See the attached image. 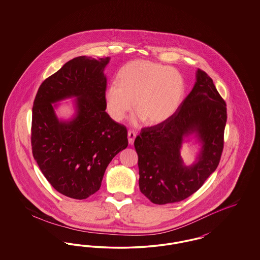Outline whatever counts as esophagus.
Wrapping results in <instances>:
<instances>
[{"instance_id":"1","label":"esophagus","mask_w":260,"mask_h":260,"mask_svg":"<svg viewBox=\"0 0 260 260\" xmlns=\"http://www.w3.org/2000/svg\"><path fill=\"white\" fill-rule=\"evenodd\" d=\"M136 137V134L135 132L129 131V132L127 133V139H128V144H129V145H133V144H134Z\"/></svg>"}]
</instances>
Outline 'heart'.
Here are the masks:
<instances>
[{
    "label": "heart",
    "mask_w": 260,
    "mask_h": 260,
    "mask_svg": "<svg viewBox=\"0 0 260 260\" xmlns=\"http://www.w3.org/2000/svg\"><path fill=\"white\" fill-rule=\"evenodd\" d=\"M118 82H112L105 91L109 114L122 121L136 108L132 124L146 120L157 125L169 121L178 110L185 94V82L178 71L155 62L137 59L120 70ZM135 102H133V100Z\"/></svg>",
    "instance_id": "b5f03b06"
}]
</instances>
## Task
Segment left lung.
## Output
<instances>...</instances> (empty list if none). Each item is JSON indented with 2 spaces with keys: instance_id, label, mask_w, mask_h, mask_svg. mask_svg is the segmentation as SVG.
Returning a JSON list of instances; mask_svg holds the SVG:
<instances>
[{
  "instance_id": "left-lung-1",
  "label": "left lung",
  "mask_w": 260,
  "mask_h": 260,
  "mask_svg": "<svg viewBox=\"0 0 260 260\" xmlns=\"http://www.w3.org/2000/svg\"><path fill=\"white\" fill-rule=\"evenodd\" d=\"M226 120L224 100L210 77L198 69L194 87L173 117L142 128L135 140L141 193L165 205L198 191L220 161ZM192 140L200 148L194 162L186 165L181 150Z\"/></svg>"
}]
</instances>
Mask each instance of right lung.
I'll return each instance as SVG.
<instances>
[{
    "mask_svg": "<svg viewBox=\"0 0 260 260\" xmlns=\"http://www.w3.org/2000/svg\"><path fill=\"white\" fill-rule=\"evenodd\" d=\"M110 57L78 56L43 82L32 109L31 143L35 161L51 186L69 198L99 191L112 159L127 147V132L106 113ZM74 98L75 113L59 118L56 103Z\"/></svg>",
    "mask_w": 260,
    "mask_h": 260,
    "instance_id": "1",
    "label": "right lung"
}]
</instances>
